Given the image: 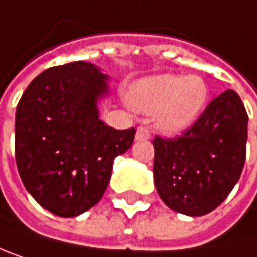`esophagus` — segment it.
Instances as JSON below:
<instances>
[{"label":"esophagus","instance_id":"esophagus-1","mask_svg":"<svg viewBox=\"0 0 257 257\" xmlns=\"http://www.w3.org/2000/svg\"><path fill=\"white\" fill-rule=\"evenodd\" d=\"M136 139L138 141L150 139V130L147 127H138V130H136Z\"/></svg>","mask_w":257,"mask_h":257}]
</instances>
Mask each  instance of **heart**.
I'll use <instances>...</instances> for the list:
<instances>
[{
	"label": "heart",
	"mask_w": 257,
	"mask_h": 257,
	"mask_svg": "<svg viewBox=\"0 0 257 257\" xmlns=\"http://www.w3.org/2000/svg\"><path fill=\"white\" fill-rule=\"evenodd\" d=\"M208 100V85L200 76L162 74L139 82L132 91L135 107L156 113L166 132H180L192 125Z\"/></svg>",
	"instance_id": "obj_1"
}]
</instances>
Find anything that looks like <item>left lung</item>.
I'll use <instances>...</instances> for the list:
<instances>
[{
	"mask_svg": "<svg viewBox=\"0 0 257 257\" xmlns=\"http://www.w3.org/2000/svg\"><path fill=\"white\" fill-rule=\"evenodd\" d=\"M247 122L239 95L227 89L181 135H156L154 183L171 209L199 217L229 196L245 162Z\"/></svg>",
	"mask_w": 257,
	"mask_h": 257,
	"instance_id": "1",
	"label": "left lung"
}]
</instances>
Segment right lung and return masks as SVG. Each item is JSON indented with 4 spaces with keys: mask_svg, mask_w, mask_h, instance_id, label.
Returning a JSON list of instances; mask_svg holds the SVG:
<instances>
[{
    "mask_svg": "<svg viewBox=\"0 0 257 257\" xmlns=\"http://www.w3.org/2000/svg\"><path fill=\"white\" fill-rule=\"evenodd\" d=\"M107 77L85 61L40 73L16 107L15 156L30 194L58 217H76L106 192L113 159L136 130H116L98 118Z\"/></svg>",
    "mask_w": 257,
    "mask_h": 257,
    "instance_id": "obj_1",
    "label": "right lung"
}]
</instances>
